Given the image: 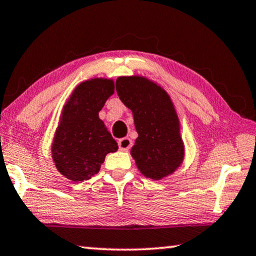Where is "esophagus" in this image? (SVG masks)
Wrapping results in <instances>:
<instances>
[{"label":"esophagus","instance_id":"esophagus-1","mask_svg":"<svg viewBox=\"0 0 256 256\" xmlns=\"http://www.w3.org/2000/svg\"><path fill=\"white\" fill-rule=\"evenodd\" d=\"M118 144H119V148L121 150H126V152H127V150H130V148L132 146V142L130 138L124 137V138H121V140H119Z\"/></svg>","mask_w":256,"mask_h":256}]
</instances>
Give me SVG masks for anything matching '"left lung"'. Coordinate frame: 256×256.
I'll list each match as a JSON object with an SVG mask.
<instances>
[{"mask_svg": "<svg viewBox=\"0 0 256 256\" xmlns=\"http://www.w3.org/2000/svg\"><path fill=\"white\" fill-rule=\"evenodd\" d=\"M119 98L130 108L138 137L130 154L146 178L161 180L182 164L185 145L180 121L169 94L144 76L116 78Z\"/></svg>", "mask_w": 256, "mask_h": 256, "instance_id": "left-lung-1", "label": "left lung"}]
</instances>
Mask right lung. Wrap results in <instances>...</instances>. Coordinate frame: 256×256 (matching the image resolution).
Wrapping results in <instances>:
<instances>
[{"mask_svg":"<svg viewBox=\"0 0 256 256\" xmlns=\"http://www.w3.org/2000/svg\"><path fill=\"white\" fill-rule=\"evenodd\" d=\"M113 93V79L90 78L79 84L62 108L51 153L58 172L74 182L90 179L106 154L118 150L98 116Z\"/></svg>","mask_w":256,"mask_h":256,"instance_id":"add662e5","label":"right lung"}]
</instances>
